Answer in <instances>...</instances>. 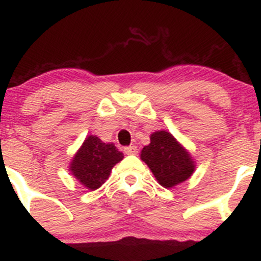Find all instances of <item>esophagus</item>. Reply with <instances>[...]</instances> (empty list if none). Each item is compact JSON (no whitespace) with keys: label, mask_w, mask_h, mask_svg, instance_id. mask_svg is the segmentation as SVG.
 Returning <instances> with one entry per match:
<instances>
[{"label":"esophagus","mask_w":261,"mask_h":261,"mask_svg":"<svg viewBox=\"0 0 261 261\" xmlns=\"http://www.w3.org/2000/svg\"><path fill=\"white\" fill-rule=\"evenodd\" d=\"M123 152L125 154H137L138 153V149H137L136 145H129V147H125L124 149H123Z\"/></svg>","instance_id":"esophagus-1"}]
</instances>
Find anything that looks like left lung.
<instances>
[{
	"label": "left lung",
	"instance_id": "1",
	"mask_svg": "<svg viewBox=\"0 0 261 261\" xmlns=\"http://www.w3.org/2000/svg\"><path fill=\"white\" fill-rule=\"evenodd\" d=\"M141 159L158 183L168 189L189 179L195 169L188 150L165 130L154 132L150 136V143L142 149Z\"/></svg>",
	"mask_w": 261,
	"mask_h": 261
}]
</instances>
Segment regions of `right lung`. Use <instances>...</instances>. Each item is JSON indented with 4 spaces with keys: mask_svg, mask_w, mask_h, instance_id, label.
Segmentation results:
<instances>
[{
    "mask_svg": "<svg viewBox=\"0 0 261 261\" xmlns=\"http://www.w3.org/2000/svg\"><path fill=\"white\" fill-rule=\"evenodd\" d=\"M123 156L113 143H103L96 136H88L74 154L69 170L87 189L96 190L107 180L112 168Z\"/></svg>",
    "mask_w": 261,
    "mask_h": 261,
    "instance_id": "add662e5",
    "label": "right lung"
}]
</instances>
